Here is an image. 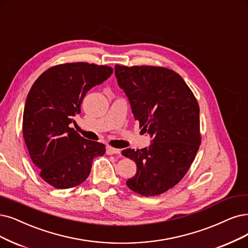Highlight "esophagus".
Returning a JSON list of instances; mask_svg holds the SVG:
<instances>
[{"mask_svg": "<svg viewBox=\"0 0 248 248\" xmlns=\"http://www.w3.org/2000/svg\"><path fill=\"white\" fill-rule=\"evenodd\" d=\"M106 153L108 155H112V154H119L121 153V150L119 149H115L113 147H110V146H107L106 147Z\"/></svg>", "mask_w": 248, "mask_h": 248, "instance_id": "esophagus-1", "label": "esophagus"}]
</instances>
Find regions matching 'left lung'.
Returning a JSON list of instances; mask_svg holds the SVG:
<instances>
[{
  "label": "left lung",
  "instance_id": "8db88e82",
  "mask_svg": "<svg viewBox=\"0 0 248 248\" xmlns=\"http://www.w3.org/2000/svg\"><path fill=\"white\" fill-rule=\"evenodd\" d=\"M114 69L140 129L153 139L148 148L122 151L137 164L126 185L146 197L162 194L184 178L195 159L201 144L198 102L171 69L118 64Z\"/></svg>",
  "mask_w": 248,
  "mask_h": 248
}]
</instances>
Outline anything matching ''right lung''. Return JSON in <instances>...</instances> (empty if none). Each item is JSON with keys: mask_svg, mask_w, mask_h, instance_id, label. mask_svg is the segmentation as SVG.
<instances>
[{"mask_svg": "<svg viewBox=\"0 0 248 248\" xmlns=\"http://www.w3.org/2000/svg\"><path fill=\"white\" fill-rule=\"evenodd\" d=\"M113 69L88 62L50 67L38 78L26 98L22 132L40 177L57 189L81 184L94 158L104 155L102 143L90 141L69 124L80 112L88 91L102 84Z\"/></svg>", "mask_w": 248, "mask_h": 248, "instance_id": "right-lung-1", "label": "right lung"}]
</instances>
